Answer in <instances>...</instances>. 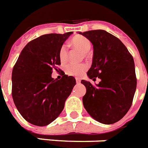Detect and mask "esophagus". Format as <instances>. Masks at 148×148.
I'll use <instances>...</instances> for the list:
<instances>
[{
	"instance_id": "esophagus-1",
	"label": "esophagus",
	"mask_w": 148,
	"mask_h": 148,
	"mask_svg": "<svg viewBox=\"0 0 148 148\" xmlns=\"http://www.w3.org/2000/svg\"><path fill=\"white\" fill-rule=\"evenodd\" d=\"M76 82H77V84H80V79H79V78H76Z\"/></svg>"
}]
</instances>
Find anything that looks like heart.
<instances>
[{
  "label": "heart",
  "instance_id": "heart-1",
  "mask_svg": "<svg viewBox=\"0 0 148 148\" xmlns=\"http://www.w3.org/2000/svg\"><path fill=\"white\" fill-rule=\"evenodd\" d=\"M71 45L83 51L84 53H86L91 49V42L88 39L84 36H77L72 39ZM68 52L67 47L65 45H63L59 50V59L62 63H64L68 61ZM87 69V65L86 64H71L66 67V73L74 77H80Z\"/></svg>",
  "mask_w": 148,
  "mask_h": 148
}]
</instances>
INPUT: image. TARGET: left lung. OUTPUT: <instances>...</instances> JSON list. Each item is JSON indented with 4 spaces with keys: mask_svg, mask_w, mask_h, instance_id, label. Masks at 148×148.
Masks as SVG:
<instances>
[{
    "mask_svg": "<svg viewBox=\"0 0 148 148\" xmlns=\"http://www.w3.org/2000/svg\"><path fill=\"white\" fill-rule=\"evenodd\" d=\"M79 34L93 44V62L87 76L93 80L100 79L95 86L90 81L81 80L86 89L84 106L97 122L113 124L124 117L132 103L137 86L134 59L125 45L106 31Z\"/></svg>",
    "mask_w": 148,
    "mask_h": 148,
    "instance_id": "left-lung-1",
    "label": "left lung"
}]
</instances>
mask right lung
<instances>
[{"label": "right lung", "mask_w": 148, "mask_h": 148, "mask_svg": "<svg viewBox=\"0 0 148 148\" xmlns=\"http://www.w3.org/2000/svg\"><path fill=\"white\" fill-rule=\"evenodd\" d=\"M73 32L41 36L24 47L12 71V97L24 119L37 126L50 124L59 116L76 80L64 74L51 77L61 64L59 50Z\"/></svg>", "instance_id": "obj_1"}]
</instances>
